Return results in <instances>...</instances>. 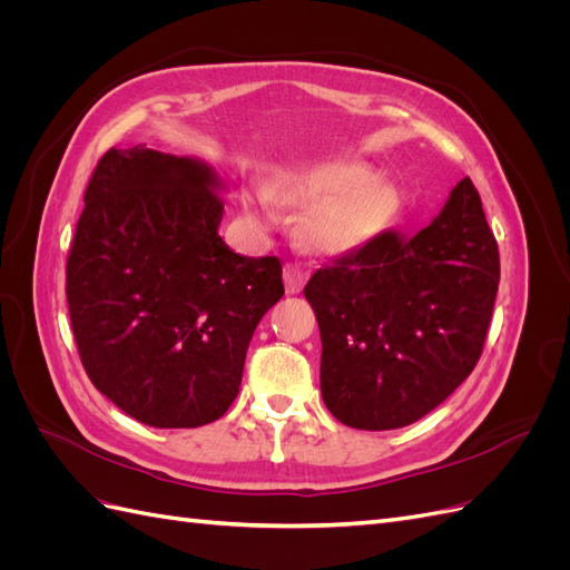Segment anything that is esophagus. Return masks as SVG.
I'll list each match as a JSON object with an SVG mask.
<instances>
[{
    "label": "esophagus",
    "instance_id": "1",
    "mask_svg": "<svg viewBox=\"0 0 570 570\" xmlns=\"http://www.w3.org/2000/svg\"><path fill=\"white\" fill-rule=\"evenodd\" d=\"M306 283V271L299 264H285V287L289 295H297Z\"/></svg>",
    "mask_w": 570,
    "mask_h": 570
}]
</instances>
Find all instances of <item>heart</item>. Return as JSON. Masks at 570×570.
Returning <instances> with one entry per match:
<instances>
[{"label": "heart", "instance_id": "b5f03b06", "mask_svg": "<svg viewBox=\"0 0 570 570\" xmlns=\"http://www.w3.org/2000/svg\"><path fill=\"white\" fill-rule=\"evenodd\" d=\"M273 195L285 204L314 209L302 235L308 247L323 254H342L364 245L394 216L400 195L390 183L358 161H325L292 170L273 183ZM258 216L273 220L266 195H258Z\"/></svg>", "mask_w": 570, "mask_h": 570}]
</instances>
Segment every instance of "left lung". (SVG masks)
I'll return each instance as SVG.
<instances>
[{
	"label": "left lung",
	"mask_w": 570,
	"mask_h": 570,
	"mask_svg": "<svg viewBox=\"0 0 570 570\" xmlns=\"http://www.w3.org/2000/svg\"><path fill=\"white\" fill-rule=\"evenodd\" d=\"M499 287V249L471 178L419 235L383 230L314 271L321 392L356 430L423 419L475 368Z\"/></svg>",
	"instance_id": "8db88e82"
}]
</instances>
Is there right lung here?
Masks as SVG:
<instances>
[{
  "mask_svg": "<svg viewBox=\"0 0 570 570\" xmlns=\"http://www.w3.org/2000/svg\"><path fill=\"white\" fill-rule=\"evenodd\" d=\"M66 258V302L92 385L154 428L228 411L254 327L285 295L278 256L235 254L204 164L145 147L105 151Z\"/></svg>",
  "mask_w": 570,
  "mask_h": 570,
  "instance_id": "obj_1",
  "label": "right lung"
}]
</instances>
